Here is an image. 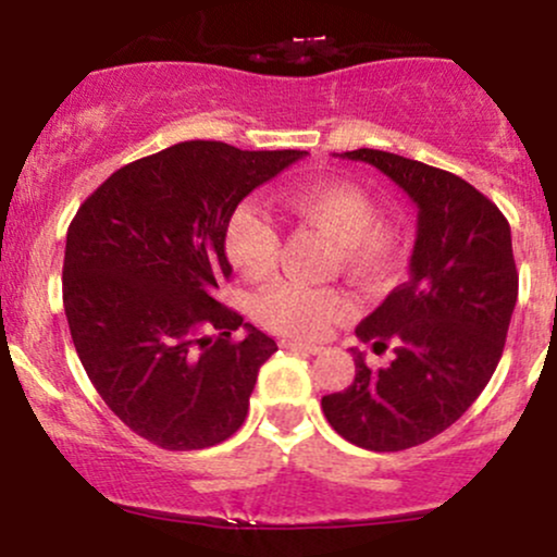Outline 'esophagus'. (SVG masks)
<instances>
[{"label": "esophagus", "mask_w": 557, "mask_h": 557, "mask_svg": "<svg viewBox=\"0 0 557 557\" xmlns=\"http://www.w3.org/2000/svg\"><path fill=\"white\" fill-rule=\"evenodd\" d=\"M280 345H283V348H287V350H300V354H311V356H317V354H322V345H314V343H300V341H280Z\"/></svg>", "instance_id": "esophagus-1"}]
</instances>
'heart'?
<instances>
[{"label":"heart","mask_w":557,"mask_h":557,"mask_svg":"<svg viewBox=\"0 0 557 557\" xmlns=\"http://www.w3.org/2000/svg\"><path fill=\"white\" fill-rule=\"evenodd\" d=\"M287 207L322 227L337 240V264L354 277L382 280L398 259V233L376 222L374 198L361 185L330 177L300 185L287 196ZM225 253L235 272L267 277L280 259V233L274 222L253 203H240L227 222ZM354 311V300L337 287L280 280L253 298V317L267 330L300 341H317Z\"/></svg>","instance_id":"1"}]
</instances>
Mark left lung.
Returning a JSON list of instances; mask_svg holds the SVG:
<instances>
[{"label": "left lung", "mask_w": 557, "mask_h": 557, "mask_svg": "<svg viewBox=\"0 0 557 557\" xmlns=\"http://www.w3.org/2000/svg\"><path fill=\"white\" fill-rule=\"evenodd\" d=\"M417 203V243L408 280L356 327L385 369H369L350 348L356 376L322 398L341 437L376 453L406 450L463 417L495 374L519 298L510 225L500 209L453 172L389 151L356 149Z\"/></svg>", "instance_id": "1"}]
</instances>
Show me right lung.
<instances>
[{
	"label": "right lung",
	"mask_w": 557,
	"mask_h": 557,
	"mask_svg": "<svg viewBox=\"0 0 557 557\" xmlns=\"http://www.w3.org/2000/svg\"><path fill=\"white\" fill-rule=\"evenodd\" d=\"M300 157L185 140L112 172L70 222L62 304L78 359L114 417L164 450L220 445L246 421L277 343L216 300L227 222Z\"/></svg>",
	"instance_id": "1"
}]
</instances>
